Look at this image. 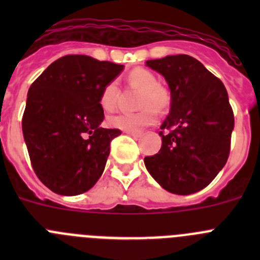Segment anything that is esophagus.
Listing matches in <instances>:
<instances>
[{"instance_id": "34e87169", "label": "esophagus", "mask_w": 260, "mask_h": 260, "mask_svg": "<svg viewBox=\"0 0 260 260\" xmlns=\"http://www.w3.org/2000/svg\"><path fill=\"white\" fill-rule=\"evenodd\" d=\"M125 133L128 135H132L133 138H141L142 137V133H139V132H125Z\"/></svg>"}]
</instances>
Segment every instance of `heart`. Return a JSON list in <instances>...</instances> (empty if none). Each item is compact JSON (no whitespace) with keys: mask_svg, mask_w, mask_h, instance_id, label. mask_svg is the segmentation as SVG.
<instances>
[{"mask_svg":"<svg viewBox=\"0 0 260 260\" xmlns=\"http://www.w3.org/2000/svg\"><path fill=\"white\" fill-rule=\"evenodd\" d=\"M128 83L142 89L138 107L142 108L135 113H119L108 118V125L122 132H138L151 126L157 121V110L164 112L171 107L172 93L167 87L158 84V79L152 71L137 68L128 74ZM118 84L116 80L107 83L103 88L99 103L105 112H112L117 105Z\"/></svg>","mask_w":260,"mask_h":260,"instance_id":"heart-1","label":"heart"}]
</instances>
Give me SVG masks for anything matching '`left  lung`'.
Instances as JSON below:
<instances>
[{
	"instance_id": "obj_1",
	"label": "left lung",
	"mask_w": 260,
	"mask_h": 260,
	"mask_svg": "<svg viewBox=\"0 0 260 260\" xmlns=\"http://www.w3.org/2000/svg\"><path fill=\"white\" fill-rule=\"evenodd\" d=\"M165 78L171 112L161 125V148L144 165L167 191L189 195L204 189L224 168L234 116L219 78L187 54L146 62ZM164 129H169L167 135Z\"/></svg>"
}]
</instances>
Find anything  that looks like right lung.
<instances>
[{
    "instance_id": "obj_1",
    "label": "right lung",
    "mask_w": 260,
    "mask_h": 260,
    "mask_svg": "<svg viewBox=\"0 0 260 260\" xmlns=\"http://www.w3.org/2000/svg\"><path fill=\"white\" fill-rule=\"evenodd\" d=\"M123 65L69 54L31 84L22 118L29 160L39 180L59 195H79L104 172L118 128L100 127L99 98Z\"/></svg>"
}]
</instances>
